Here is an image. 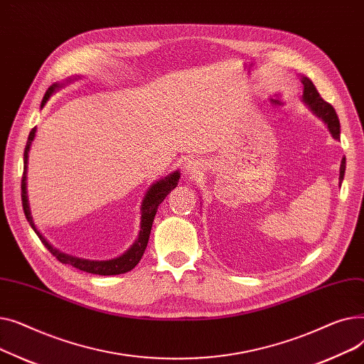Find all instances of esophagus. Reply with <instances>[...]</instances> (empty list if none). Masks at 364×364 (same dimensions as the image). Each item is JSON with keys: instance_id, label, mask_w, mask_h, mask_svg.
<instances>
[{"instance_id": "1", "label": "esophagus", "mask_w": 364, "mask_h": 364, "mask_svg": "<svg viewBox=\"0 0 364 364\" xmlns=\"http://www.w3.org/2000/svg\"><path fill=\"white\" fill-rule=\"evenodd\" d=\"M183 169H184V174L188 177V178H193L196 177L200 169H202V164L196 159H188L186 161V164L183 165Z\"/></svg>"}]
</instances>
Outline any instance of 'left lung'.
<instances>
[{"instance_id":"left-lung-1","label":"left lung","mask_w":364,"mask_h":364,"mask_svg":"<svg viewBox=\"0 0 364 364\" xmlns=\"http://www.w3.org/2000/svg\"><path fill=\"white\" fill-rule=\"evenodd\" d=\"M301 82L304 85V91H302V103L307 106L313 114H316V117L328 127L331 136L335 139V140H339V134H341V125H339V119H338V114L335 112V109L324 102L321 97L318 91L316 90L314 84L310 81V78H307V76H301ZM343 176H346V158H342L341 161V166H339V187L342 184V180H343Z\"/></svg>"}]
</instances>
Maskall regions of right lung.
I'll list each match as a JSON object with an SVG mask.
<instances>
[{
  "label": "right lung",
  "instance_id": "obj_1",
  "mask_svg": "<svg viewBox=\"0 0 364 364\" xmlns=\"http://www.w3.org/2000/svg\"><path fill=\"white\" fill-rule=\"evenodd\" d=\"M80 80V76L76 75L73 78H68L63 82H54L46 92L44 99L41 102V109L46 106V103L50 100L51 95L54 92L59 91L60 88H63L65 85ZM35 132H36V127L32 128V131L29 132V137L25 146V153H23V177H22V205H23V211L26 215V220L29 221L31 227L33 228V232L36 233V236L40 237V240L44 243V246L47 250L59 259L62 264H69L75 269L91 273V274H100V276H114V274H122L127 273L129 270H132L134 267L139 264V261L141 259L146 246L150 237V230H151V224L153 220H155V215L158 213V206L159 203H162V200L168 196V193L171 192L172 188H176L180 180V172L174 171L168 174L165 178H161L159 181L153 183L143 198L141 202V208H140V232H139V237L134 240V243L128 247V251H125L122 255L112 258V259H105V261H94V259H85V258H78L73 257L65 252H60L59 250H55L53 245L48 243V240L40 233L38 230L32 214H31V206H29V199H28V159H29V150L32 146V141L35 139Z\"/></svg>",
  "mask_w": 364,
  "mask_h": 364
}]
</instances>
